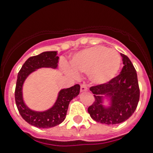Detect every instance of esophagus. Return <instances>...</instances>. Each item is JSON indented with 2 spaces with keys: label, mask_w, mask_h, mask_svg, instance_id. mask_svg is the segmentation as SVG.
I'll return each mask as SVG.
<instances>
[{
  "label": "esophagus",
  "mask_w": 153,
  "mask_h": 153,
  "mask_svg": "<svg viewBox=\"0 0 153 153\" xmlns=\"http://www.w3.org/2000/svg\"><path fill=\"white\" fill-rule=\"evenodd\" d=\"M80 91H81V92H85V91H87V87L86 86V85H84V84L81 85Z\"/></svg>",
  "instance_id": "34e87169"
}]
</instances>
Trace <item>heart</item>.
<instances>
[{
    "label": "heart",
    "instance_id": "b5f03b06",
    "mask_svg": "<svg viewBox=\"0 0 153 153\" xmlns=\"http://www.w3.org/2000/svg\"><path fill=\"white\" fill-rule=\"evenodd\" d=\"M121 65L118 53L102 46L82 50L71 60L73 71L89 74L91 82L97 85L108 83L114 79L118 74Z\"/></svg>",
    "mask_w": 153,
    "mask_h": 153
}]
</instances>
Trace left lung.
Segmentation results:
<instances>
[{"mask_svg":"<svg viewBox=\"0 0 153 153\" xmlns=\"http://www.w3.org/2000/svg\"><path fill=\"white\" fill-rule=\"evenodd\" d=\"M123 67L121 73L108 83L90 87L94 101L88 107V113L97 122L106 125H116L126 121L137 109L140 88L135 67L126 55L121 53ZM103 94L111 97L112 104L105 108L101 104Z\"/></svg>","mask_w":153,"mask_h":153,"instance_id":"obj_1","label":"left lung"}]
</instances>
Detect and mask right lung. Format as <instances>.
Segmentation results:
<instances>
[{"label": "right lung", "instance_id": "obj_1", "mask_svg": "<svg viewBox=\"0 0 153 153\" xmlns=\"http://www.w3.org/2000/svg\"><path fill=\"white\" fill-rule=\"evenodd\" d=\"M58 60L56 51H45L27 59L18 73L15 89L16 105L23 119L37 128H51L62 123L66 118L70 102L78 96L80 91L79 84L63 89L59 94L54 106L45 112L32 111L25 105L22 98V86L25 79L30 73L40 67L56 68Z\"/></svg>", "mask_w": 153, "mask_h": 153}]
</instances>
